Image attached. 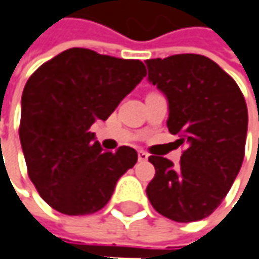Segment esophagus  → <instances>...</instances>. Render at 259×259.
<instances>
[{"label": "esophagus", "instance_id": "esophagus-1", "mask_svg": "<svg viewBox=\"0 0 259 259\" xmlns=\"http://www.w3.org/2000/svg\"><path fill=\"white\" fill-rule=\"evenodd\" d=\"M148 157H150V155L145 153V151H139V153H138V158H139V161H147V160H148Z\"/></svg>", "mask_w": 259, "mask_h": 259}]
</instances>
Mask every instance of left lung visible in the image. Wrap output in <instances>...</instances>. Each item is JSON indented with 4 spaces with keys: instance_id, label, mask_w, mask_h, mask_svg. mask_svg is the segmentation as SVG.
Masks as SVG:
<instances>
[{
    "instance_id": "8db88e82",
    "label": "left lung",
    "mask_w": 259,
    "mask_h": 259,
    "mask_svg": "<svg viewBox=\"0 0 259 259\" xmlns=\"http://www.w3.org/2000/svg\"><path fill=\"white\" fill-rule=\"evenodd\" d=\"M148 81L167 99V129L187 145L175 166L151 155L155 177L147 187L153 207L177 223L209 217L237 177L247 133V108L236 81L201 55L150 59Z\"/></svg>"
}]
</instances>
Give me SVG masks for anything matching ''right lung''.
Segmentation results:
<instances>
[{
	"mask_svg": "<svg viewBox=\"0 0 259 259\" xmlns=\"http://www.w3.org/2000/svg\"><path fill=\"white\" fill-rule=\"evenodd\" d=\"M145 74L141 60L74 47L41 65L28 80L20 144L36 191L58 212H98L138 161L130 147L104 151L90 127L105 121Z\"/></svg>",
	"mask_w": 259,
	"mask_h": 259,
	"instance_id": "obj_1",
	"label": "right lung"
}]
</instances>
